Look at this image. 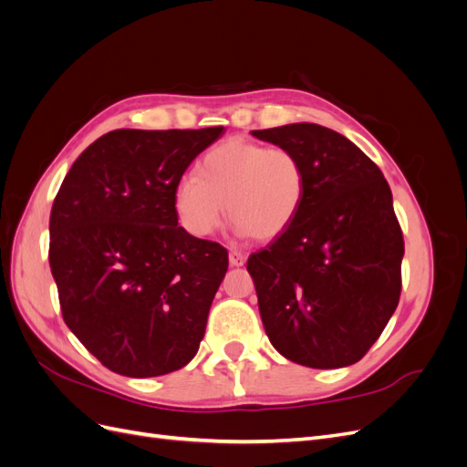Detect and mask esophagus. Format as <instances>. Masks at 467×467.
Masks as SVG:
<instances>
[{
  "mask_svg": "<svg viewBox=\"0 0 467 467\" xmlns=\"http://www.w3.org/2000/svg\"><path fill=\"white\" fill-rule=\"evenodd\" d=\"M244 263H245V255H244V253H239V251L232 249V251H230V265H232V266H244Z\"/></svg>",
  "mask_w": 467,
  "mask_h": 467,
  "instance_id": "34e87169",
  "label": "esophagus"
}]
</instances>
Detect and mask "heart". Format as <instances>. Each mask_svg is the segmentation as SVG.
Instances as JSON below:
<instances>
[{
	"instance_id": "1",
	"label": "heart",
	"mask_w": 467,
	"mask_h": 467,
	"mask_svg": "<svg viewBox=\"0 0 467 467\" xmlns=\"http://www.w3.org/2000/svg\"><path fill=\"white\" fill-rule=\"evenodd\" d=\"M304 194L306 169L292 150L228 138L204 155L201 175L177 181L173 199L192 235L214 234L228 210L239 234L271 242L298 216Z\"/></svg>"
}]
</instances>
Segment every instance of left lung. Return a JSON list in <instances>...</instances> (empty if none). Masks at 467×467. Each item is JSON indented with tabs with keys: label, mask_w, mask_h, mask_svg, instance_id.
Wrapping results in <instances>:
<instances>
[{
	"label": "left lung",
	"mask_w": 467,
	"mask_h": 467,
	"mask_svg": "<svg viewBox=\"0 0 467 467\" xmlns=\"http://www.w3.org/2000/svg\"><path fill=\"white\" fill-rule=\"evenodd\" d=\"M251 134L292 150L306 169L298 216L247 261L268 341L309 368L355 364L401 294L405 247L388 181L360 148L325 126L296 122Z\"/></svg>",
	"instance_id": "obj_1"
}]
</instances>
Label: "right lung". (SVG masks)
Returning <instances> with one entry per match:
<instances>
[{
	"label": "right lung",
	"mask_w": 467,
	"mask_h": 467,
	"mask_svg": "<svg viewBox=\"0 0 467 467\" xmlns=\"http://www.w3.org/2000/svg\"><path fill=\"white\" fill-rule=\"evenodd\" d=\"M112 130L69 169L50 212V271L64 321L109 370L153 378L189 364L228 251L179 225L175 185L222 136Z\"/></svg>",
	"instance_id": "right-lung-1"
}]
</instances>
